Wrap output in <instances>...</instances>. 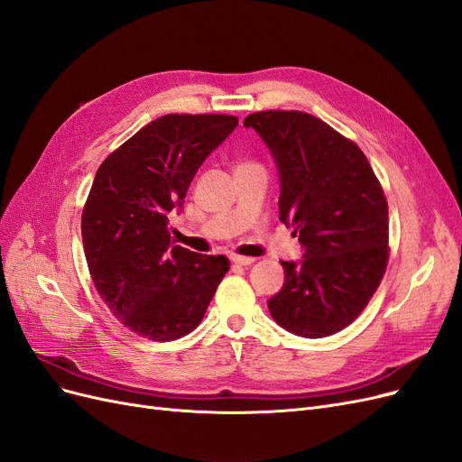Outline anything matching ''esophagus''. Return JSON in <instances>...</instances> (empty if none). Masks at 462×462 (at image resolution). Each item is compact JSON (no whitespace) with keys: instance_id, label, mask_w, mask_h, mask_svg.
<instances>
[{"instance_id":"1","label":"esophagus","mask_w":462,"mask_h":462,"mask_svg":"<svg viewBox=\"0 0 462 462\" xmlns=\"http://www.w3.org/2000/svg\"><path fill=\"white\" fill-rule=\"evenodd\" d=\"M231 260H233L236 265H250V263L256 262V258H253V256H239V254H233Z\"/></svg>"}]
</instances>
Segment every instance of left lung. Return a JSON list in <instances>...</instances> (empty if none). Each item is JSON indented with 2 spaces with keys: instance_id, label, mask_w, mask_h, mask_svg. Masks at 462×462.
Returning <instances> with one entry per match:
<instances>
[{
  "instance_id": "1",
  "label": "left lung",
  "mask_w": 462,
  "mask_h": 462,
  "mask_svg": "<svg viewBox=\"0 0 462 462\" xmlns=\"http://www.w3.org/2000/svg\"><path fill=\"white\" fill-rule=\"evenodd\" d=\"M279 173V219L295 227L302 258L282 262L285 283L272 318L319 339L365 310L387 265V202L362 150L304 111H260L245 119Z\"/></svg>"
}]
</instances>
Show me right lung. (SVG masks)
<instances>
[{"label": "right lung", "mask_w": 462, "mask_h": 462, "mask_svg": "<svg viewBox=\"0 0 462 462\" xmlns=\"http://www.w3.org/2000/svg\"><path fill=\"white\" fill-rule=\"evenodd\" d=\"M236 123L233 116H163L96 171L80 226L88 270L107 309L143 337L171 341L192 331L229 270L226 256L175 246L170 219Z\"/></svg>", "instance_id": "add662e5"}]
</instances>
